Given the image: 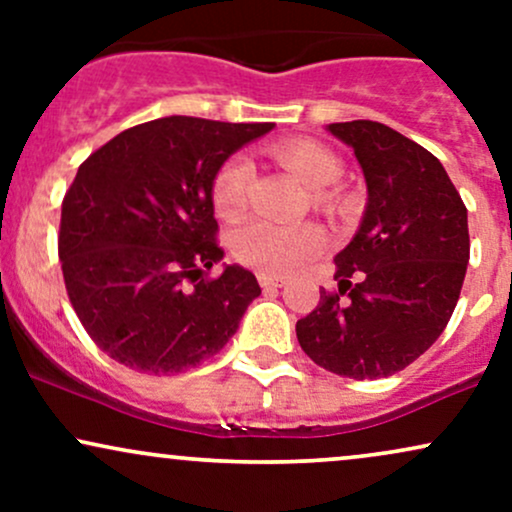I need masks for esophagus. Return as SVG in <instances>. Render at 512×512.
Segmentation results:
<instances>
[{"instance_id":"34e87169","label":"esophagus","mask_w":512,"mask_h":512,"mask_svg":"<svg viewBox=\"0 0 512 512\" xmlns=\"http://www.w3.org/2000/svg\"><path fill=\"white\" fill-rule=\"evenodd\" d=\"M260 279V286L264 291H272V289H281V286L286 284L284 279H279V276H267V274H260L257 276Z\"/></svg>"}]
</instances>
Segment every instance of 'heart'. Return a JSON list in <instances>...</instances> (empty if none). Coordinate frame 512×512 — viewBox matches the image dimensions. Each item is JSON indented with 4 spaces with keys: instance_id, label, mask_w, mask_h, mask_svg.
<instances>
[{
    "instance_id": "obj_1",
    "label": "heart",
    "mask_w": 512,
    "mask_h": 512,
    "mask_svg": "<svg viewBox=\"0 0 512 512\" xmlns=\"http://www.w3.org/2000/svg\"><path fill=\"white\" fill-rule=\"evenodd\" d=\"M274 156L313 190H325L342 175V161L337 154L313 139H284L274 146ZM250 175L252 166L243 154L231 156L219 168L211 185V202L223 219H231L243 211ZM317 197L325 199V195ZM320 248L322 233L310 223L252 219L231 238L233 257L267 276L293 274L305 262L313 260Z\"/></svg>"
}]
</instances>
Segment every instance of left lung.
<instances>
[{
    "label": "left lung",
    "instance_id": "obj_1",
    "mask_svg": "<svg viewBox=\"0 0 512 512\" xmlns=\"http://www.w3.org/2000/svg\"><path fill=\"white\" fill-rule=\"evenodd\" d=\"M327 129L354 149L368 204L354 240L334 257L339 293L296 322L317 366L354 380L395 375L448 325L469 262L467 207L443 163L373 120ZM356 275L358 285H351ZM350 293L344 304L338 298Z\"/></svg>",
    "mask_w": 512,
    "mask_h": 512
}]
</instances>
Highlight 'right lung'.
<instances>
[{
	"instance_id": "obj_1",
	"label": "right lung",
	"mask_w": 512,
	"mask_h": 512,
	"mask_svg": "<svg viewBox=\"0 0 512 512\" xmlns=\"http://www.w3.org/2000/svg\"><path fill=\"white\" fill-rule=\"evenodd\" d=\"M272 122L170 115L93 151L62 202L69 301L98 349L139 373L173 375L219 354L262 289L216 245L211 185Z\"/></svg>"
}]
</instances>
